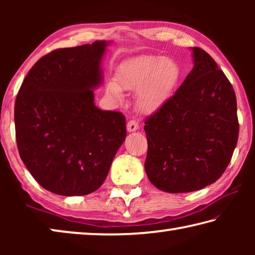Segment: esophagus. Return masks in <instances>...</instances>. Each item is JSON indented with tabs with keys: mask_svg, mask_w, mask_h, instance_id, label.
Here are the masks:
<instances>
[{
	"mask_svg": "<svg viewBox=\"0 0 255 255\" xmlns=\"http://www.w3.org/2000/svg\"><path fill=\"white\" fill-rule=\"evenodd\" d=\"M138 128H139V124H138L137 120H135V119L129 120L128 124H127V130L128 131H135V130H137Z\"/></svg>",
	"mask_w": 255,
	"mask_h": 255,
	"instance_id": "esophagus-1",
	"label": "esophagus"
}]
</instances>
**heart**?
Returning a JSON list of instances; mask_svg holds the SVG:
<instances>
[{
	"mask_svg": "<svg viewBox=\"0 0 255 255\" xmlns=\"http://www.w3.org/2000/svg\"><path fill=\"white\" fill-rule=\"evenodd\" d=\"M180 76L174 60L158 56H140L125 63L117 73L120 89L136 92V105L143 111H152L169 96ZM107 91L119 98L117 85L109 83Z\"/></svg>",
	"mask_w": 255,
	"mask_h": 255,
	"instance_id": "obj_1",
	"label": "heart"
}]
</instances>
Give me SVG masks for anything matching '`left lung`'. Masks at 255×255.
I'll list each match as a JSON object with an SVG mask.
<instances>
[{"mask_svg":"<svg viewBox=\"0 0 255 255\" xmlns=\"http://www.w3.org/2000/svg\"><path fill=\"white\" fill-rule=\"evenodd\" d=\"M195 66L183 83L145 119V171L170 193L197 191L221 178L239 139L236 96L214 58L193 47Z\"/></svg>","mask_w":255,"mask_h":255,"instance_id":"8db88e82","label":"left lung"}]
</instances>
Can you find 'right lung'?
<instances>
[{"label": "right lung", "mask_w": 255, "mask_h": 255, "mask_svg": "<svg viewBox=\"0 0 255 255\" xmlns=\"http://www.w3.org/2000/svg\"><path fill=\"white\" fill-rule=\"evenodd\" d=\"M106 41L59 48L42 56L15 99L20 157L42 188L84 196L105 182L126 138V118L94 106Z\"/></svg>", "instance_id": "1"}]
</instances>
